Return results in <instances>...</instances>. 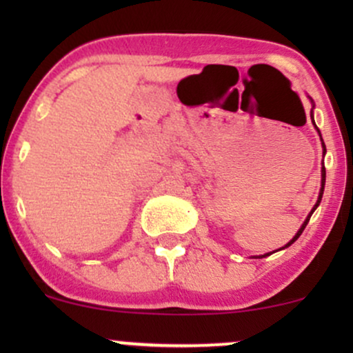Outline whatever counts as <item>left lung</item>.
Here are the masks:
<instances>
[{"mask_svg": "<svg viewBox=\"0 0 353 353\" xmlns=\"http://www.w3.org/2000/svg\"><path fill=\"white\" fill-rule=\"evenodd\" d=\"M312 108H314V106H312ZM310 116H312V114H310ZM312 121H314V119H312ZM314 124H315V123H314ZM317 131H319V129H317ZM319 134H320V131H319ZM320 139H322V136H320ZM322 148H323V156H325V152H327V151H325V144H323V141H322ZM320 184H322V185H320L319 199H317V202H315L314 209H312V210H310V214H309V216H307V219H305V221H303L302 228H301V229H299V232H297V234H295V236H294V239H292V241H290V242H287V244H285V245H283V247H282V249H285V247H289L290 244H294V242H295V241H297V239H299V237H301V234L303 232V229H305V225H307V224H309V221H310V216H312V214H314V210L319 208L320 201H322V196H323V188H325V165H322V182H320ZM267 255H270V254H264V255H261V257H267Z\"/></svg>", "mask_w": 353, "mask_h": 353, "instance_id": "8db88e82", "label": "left lung"}]
</instances>
